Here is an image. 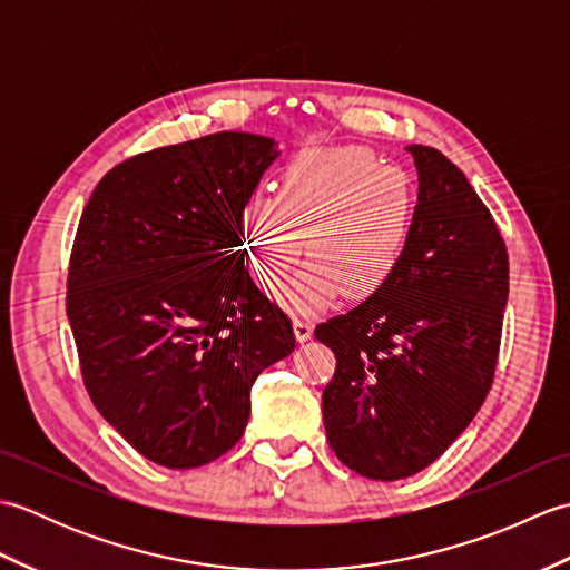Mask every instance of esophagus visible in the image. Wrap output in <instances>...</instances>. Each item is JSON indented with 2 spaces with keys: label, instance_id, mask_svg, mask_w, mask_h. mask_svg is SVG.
Masks as SVG:
<instances>
[{
  "label": "esophagus",
  "instance_id": "34e87169",
  "mask_svg": "<svg viewBox=\"0 0 570 570\" xmlns=\"http://www.w3.org/2000/svg\"><path fill=\"white\" fill-rule=\"evenodd\" d=\"M294 335L298 343H306L308 337L313 335V325L306 318H294Z\"/></svg>",
  "mask_w": 570,
  "mask_h": 570
}]
</instances>
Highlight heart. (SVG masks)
Returning <instances> with one entry per match:
<instances>
[{"label": "heart", "instance_id": "heart-1", "mask_svg": "<svg viewBox=\"0 0 570 570\" xmlns=\"http://www.w3.org/2000/svg\"><path fill=\"white\" fill-rule=\"evenodd\" d=\"M419 184L384 166L365 147H321L292 156L278 174V198L252 190L237 229L252 274L266 288L284 282L304 254L311 259L284 292L294 311H318L345 292L367 298L390 284L414 242Z\"/></svg>", "mask_w": 570, "mask_h": 570}]
</instances>
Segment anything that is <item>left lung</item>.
<instances>
[{
	"mask_svg": "<svg viewBox=\"0 0 570 570\" xmlns=\"http://www.w3.org/2000/svg\"><path fill=\"white\" fill-rule=\"evenodd\" d=\"M416 235L390 284L321 323L337 360L325 435L350 470L402 480L439 460L475 419L498 367L510 257L488 205L439 149L411 144Z\"/></svg>",
	"mask_w": 570,
	"mask_h": 570,
	"instance_id": "8db88e82",
	"label": "left lung"
}]
</instances>
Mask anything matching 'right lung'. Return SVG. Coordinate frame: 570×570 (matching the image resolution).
<instances>
[{
	"instance_id": "obj_1",
	"label": "right lung",
	"mask_w": 570,
	"mask_h": 570,
	"mask_svg": "<svg viewBox=\"0 0 570 570\" xmlns=\"http://www.w3.org/2000/svg\"><path fill=\"white\" fill-rule=\"evenodd\" d=\"M276 141L217 131L131 156L80 215L66 311L95 409L151 463L188 470L245 433L292 321L245 269L239 205Z\"/></svg>"
}]
</instances>
